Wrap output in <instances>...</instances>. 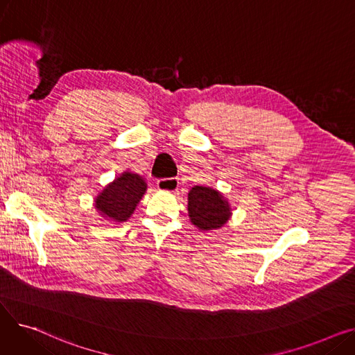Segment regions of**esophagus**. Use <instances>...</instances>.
I'll use <instances>...</instances> for the list:
<instances>
[{"instance_id":"1","label":"esophagus","mask_w":355,"mask_h":355,"mask_svg":"<svg viewBox=\"0 0 355 355\" xmlns=\"http://www.w3.org/2000/svg\"><path fill=\"white\" fill-rule=\"evenodd\" d=\"M158 190L165 193H175L178 189V181L174 178H164L157 182Z\"/></svg>"}]
</instances>
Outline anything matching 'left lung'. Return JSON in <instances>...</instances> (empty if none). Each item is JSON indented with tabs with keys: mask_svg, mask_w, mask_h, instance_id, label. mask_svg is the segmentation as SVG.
Returning <instances> with one entry per match:
<instances>
[{
	"mask_svg": "<svg viewBox=\"0 0 355 355\" xmlns=\"http://www.w3.org/2000/svg\"><path fill=\"white\" fill-rule=\"evenodd\" d=\"M189 214L193 225L206 232L225 225L230 217V207L216 190L200 185L189 193Z\"/></svg>",
	"mask_w": 355,
	"mask_h": 355,
	"instance_id": "obj_1",
	"label": "left lung"
}]
</instances>
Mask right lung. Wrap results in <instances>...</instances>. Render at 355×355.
<instances>
[{
    "mask_svg": "<svg viewBox=\"0 0 355 355\" xmlns=\"http://www.w3.org/2000/svg\"><path fill=\"white\" fill-rule=\"evenodd\" d=\"M146 190L145 181L132 173H125L96 198V209L110 220L122 223L134 213Z\"/></svg>",
    "mask_w": 355,
    "mask_h": 355,
    "instance_id": "right-lung-1",
    "label": "right lung"
}]
</instances>
